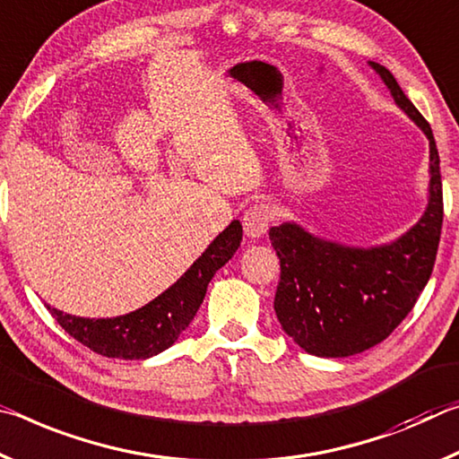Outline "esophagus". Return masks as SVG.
<instances>
[{"instance_id":"34e87169","label":"esophagus","mask_w":459,"mask_h":459,"mask_svg":"<svg viewBox=\"0 0 459 459\" xmlns=\"http://www.w3.org/2000/svg\"><path fill=\"white\" fill-rule=\"evenodd\" d=\"M274 221V209L268 203H256V205L247 207L244 213V231L250 238H262L268 231L270 223Z\"/></svg>"}]
</instances>
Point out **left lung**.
Returning a JSON list of instances; mask_svg holds the SVG:
<instances>
[{
    "mask_svg": "<svg viewBox=\"0 0 459 459\" xmlns=\"http://www.w3.org/2000/svg\"><path fill=\"white\" fill-rule=\"evenodd\" d=\"M370 65L399 108L429 138V205L403 238L368 250L325 242L297 223L270 228V242L281 260L276 317L295 343L319 358L354 356L386 340L429 281L441 238L443 189L431 126L393 73Z\"/></svg>",
    "mask_w": 459,
    "mask_h": 459,
    "instance_id": "left-lung-1",
    "label": "left lung"
}]
</instances>
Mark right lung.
Listing matches in <instances>:
<instances>
[{"instance_id": "add662e5", "label": "right lung", "mask_w": 459, "mask_h": 459, "mask_svg": "<svg viewBox=\"0 0 459 459\" xmlns=\"http://www.w3.org/2000/svg\"><path fill=\"white\" fill-rule=\"evenodd\" d=\"M242 242V223L231 221L197 262L142 309L114 319H85L48 307L52 317L66 333L95 354L122 359H144L170 348L189 327L205 299L207 284Z\"/></svg>"}]
</instances>
